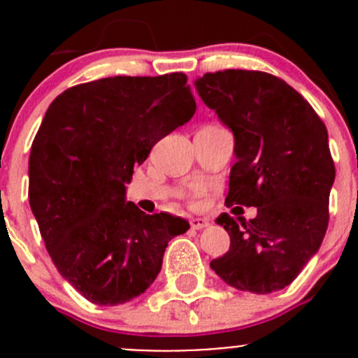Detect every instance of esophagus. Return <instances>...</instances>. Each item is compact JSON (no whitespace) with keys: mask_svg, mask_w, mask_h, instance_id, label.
<instances>
[{"mask_svg":"<svg viewBox=\"0 0 358 358\" xmlns=\"http://www.w3.org/2000/svg\"><path fill=\"white\" fill-rule=\"evenodd\" d=\"M190 227H192L194 230H202V229H206V227H209V220L192 218V220H190Z\"/></svg>","mask_w":358,"mask_h":358,"instance_id":"esophagus-1","label":"esophagus"}]
</instances>
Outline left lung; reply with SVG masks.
<instances>
[{
    "label": "left lung",
    "instance_id": "obj_1",
    "mask_svg": "<svg viewBox=\"0 0 358 358\" xmlns=\"http://www.w3.org/2000/svg\"><path fill=\"white\" fill-rule=\"evenodd\" d=\"M194 86L234 135L237 161L225 204L258 211L249 222L227 213L216 218L230 249L211 268L239 291L284 289L326 236L336 175L326 124L294 88L266 72H208Z\"/></svg>",
    "mask_w": 358,
    "mask_h": 358
}]
</instances>
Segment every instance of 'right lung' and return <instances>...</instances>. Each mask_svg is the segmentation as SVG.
Returning <instances> with one entry per match:
<instances>
[{"label":"right lung","mask_w":358,"mask_h":358,"mask_svg":"<svg viewBox=\"0 0 358 358\" xmlns=\"http://www.w3.org/2000/svg\"><path fill=\"white\" fill-rule=\"evenodd\" d=\"M196 114L183 72L96 79L60 93L29 157V204L60 275L95 305L136 298L189 222L126 201L133 166Z\"/></svg>","instance_id":"1"}]
</instances>
